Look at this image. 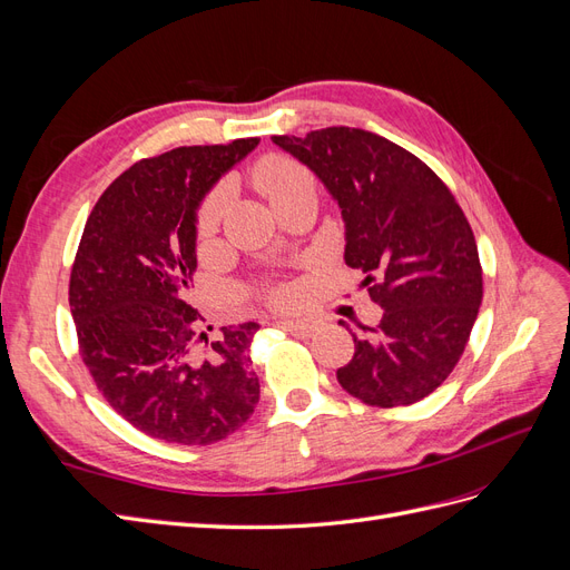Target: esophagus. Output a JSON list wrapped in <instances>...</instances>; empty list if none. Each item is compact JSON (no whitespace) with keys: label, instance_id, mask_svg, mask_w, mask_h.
<instances>
[{"label":"esophagus","instance_id":"obj_1","mask_svg":"<svg viewBox=\"0 0 570 570\" xmlns=\"http://www.w3.org/2000/svg\"><path fill=\"white\" fill-rule=\"evenodd\" d=\"M278 327H283V331L297 335V337H308L314 333L312 321H278Z\"/></svg>","mask_w":570,"mask_h":570}]
</instances>
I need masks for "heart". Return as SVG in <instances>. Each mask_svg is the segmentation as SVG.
Returning a JSON list of instances; mask_svg holds the SVG:
<instances>
[{"mask_svg":"<svg viewBox=\"0 0 570 570\" xmlns=\"http://www.w3.org/2000/svg\"><path fill=\"white\" fill-rule=\"evenodd\" d=\"M254 178L271 204L283 199L289 193H297V189L316 187L314 176L308 174L302 164H297L289 157H283V154H271V157L258 161L256 170H254ZM228 199H230L228 185H216L212 193L202 199L197 216H195V228H197L199 237H212L218 230L223 214H226ZM268 297L275 304L287 306L295 302L297 292L289 285H278V287L268 289Z\"/></svg>","mask_w":570,"mask_h":570,"instance_id":"obj_1","label":"heart"}]
</instances>
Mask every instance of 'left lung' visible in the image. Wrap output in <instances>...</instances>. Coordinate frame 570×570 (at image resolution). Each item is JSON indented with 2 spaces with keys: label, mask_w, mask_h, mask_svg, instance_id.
<instances>
[{
  "label": "left lung",
  "mask_w": 570,
  "mask_h": 570,
  "mask_svg": "<svg viewBox=\"0 0 570 570\" xmlns=\"http://www.w3.org/2000/svg\"><path fill=\"white\" fill-rule=\"evenodd\" d=\"M271 140L318 176L344 218V262L366 273L383 308L337 381L368 406H409L435 392L469 344L482 302L473 230L433 168L361 128ZM340 325L350 327L344 321Z\"/></svg>",
  "instance_id": "8db88e82"
}]
</instances>
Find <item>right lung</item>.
<instances>
[{"mask_svg":"<svg viewBox=\"0 0 570 570\" xmlns=\"http://www.w3.org/2000/svg\"><path fill=\"white\" fill-rule=\"evenodd\" d=\"M256 145L243 137L137 161L85 223L68 285L80 356L109 406L154 440L214 444L258 404V323L209 337L193 302L199 202Z\"/></svg>","mask_w":570,"mask_h":570,"instance_id":"1","label":"right lung"}]
</instances>
